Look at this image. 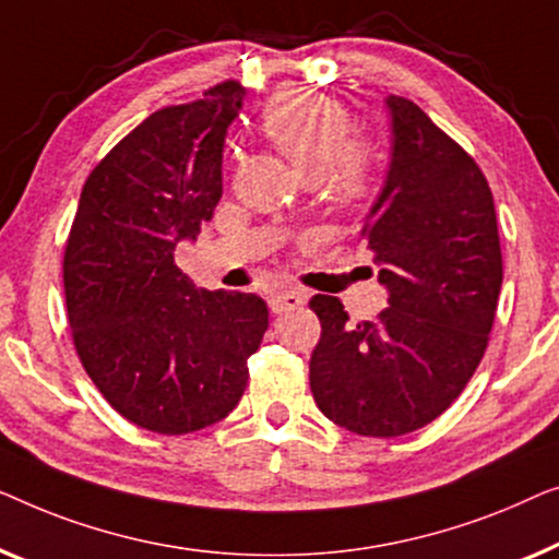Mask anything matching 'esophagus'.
I'll use <instances>...</instances> for the list:
<instances>
[{
    "label": "esophagus",
    "mask_w": 559,
    "mask_h": 559,
    "mask_svg": "<svg viewBox=\"0 0 559 559\" xmlns=\"http://www.w3.org/2000/svg\"><path fill=\"white\" fill-rule=\"evenodd\" d=\"M306 290L304 288H278L276 294L271 296V309L273 313H286V311H294V309H301L306 304Z\"/></svg>",
    "instance_id": "obj_1"
}]
</instances>
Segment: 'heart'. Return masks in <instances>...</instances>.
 I'll list each match as a JSON object with an SVG mask.
<instances>
[{"label": "heart", "mask_w": 559, "mask_h": 559, "mask_svg": "<svg viewBox=\"0 0 559 559\" xmlns=\"http://www.w3.org/2000/svg\"><path fill=\"white\" fill-rule=\"evenodd\" d=\"M263 131L306 179H319L326 198L355 207L372 192L374 148L349 136L352 123L340 100L306 88H288L271 98Z\"/></svg>", "instance_id": "1"}]
</instances>
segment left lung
I'll use <instances>...</instances> for the list:
<instances>
[{
    "instance_id": "obj_1",
    "label": "left lung",
    "mask_w": 559,
    "mask_h": 559,
    "mask_svg": "<svg viewBox=\"0 0 559 559\" xmlns=\"http://www.w3.org/2000/svg\"><path fill=\"white\" fill-rule=\"evenodd\" d=\"M388 179L361 240L388 309L352 324L336 296H313L321 340L309 361L319 411L357 436L413 433L461 395L497 317L501 246L474 156L413 100L390 96Z\"/></svg>"
}]
</instances>
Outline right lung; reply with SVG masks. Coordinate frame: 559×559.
Instances as JSON below:
<instances>
[{"label":"right lung","mask_w":559,"mask_h":559,"mask_svg":"<svg viewBox=\"0 0 559 559\" xmlns=\"http://www.w3.org/2000/svg\"><path fill=\"white\" fill-rule=\"evenodd\" d=\"M242 85L167 106L123 136L85 179L62 258L68 321L83 369L116 413L162 436L223 420L248 384L269 306L194 288L175 248L223 198L227 126Z\"/></svg>","instance_id":"add662e5"}]
</instances>
